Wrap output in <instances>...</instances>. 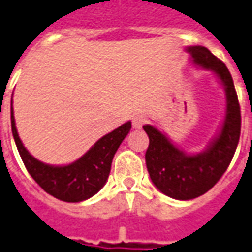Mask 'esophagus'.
<instances>
[{"label":"esophagus","instance_id":"1","mask_svg":"<svg viewBox=\"0 0 252 252\" xmlns=\"http://www.w3.org/2000/svg\"><path fill=\"white\" fill-rule=\"evenodd\" d=\"M146 123H148V117L145 114H142V113H138V114H135L132 117V126L136 128V129L142 128Z\"/></svg>","mask_w":252,"mask_h":252}]
</instances>
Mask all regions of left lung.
I'll return each instance as SVG.
<instances>
[{"label": "left lung", "instance_id": "8db88e82", "mask_svg": "<svg viewBox=\"0 0 252 252\" xmlns=\"http://www.w3.org/2000/svg\"><path fill=\"white\" fill-rule=\"evenodd\" d=\"M193 62L212 71L226 92V114L220 133L204 152L188 155L153 126H143L149 136L146 167L158 190L176 200H191L204 194L225 174L240 139L241 114L233 78L225 63L201 45L186 49Z\"/></svg>", "mask_w": 252, "mask_h": 252}]
</instances>
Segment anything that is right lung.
Returning <instances> with one entry per match:
<instances>
[{
    "label": "right lung",
    "mask_w": 252,
    "mask_h": 252,
    "mask_svg": "<svg viewBox=\"0 0 252 252\" xmlns=\"http://www.w3.org/2000/svg\"><path fill=\"white\" fill-rule=\"evenodd\" d=\"M11 126L19 155L32 179L48 194L59 198L62 201L78 203L92 197L104 186L110 174L113 157L121 142L129 132L131 121L102 136L77 161L61 167L38 161L27 152L16 131L12 104Z\"/></svg>",
    "instance_id": "right-lung-1"
}]
</instances>
